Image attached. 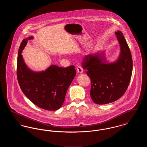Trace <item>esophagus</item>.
I'll return each instance as SVG.
<instances>
[{"label":"esophagus","mask_w":147,"mask_h":147,"mask_svg":"<svg viewBox=\"0 0 147 147\" xmlns=\"http://www.w3.org/2000/svg\"><path fill=\"white\" fill-rule=\"evenodd\" d=\"M77 70L78 73H79V74H82L83 72V68L81 67H80V66H78L77 67Z\"/></svg>","instance_id":"esophagus-1"}]
</instances>
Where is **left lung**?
<instances>
[{"label":"left lung","instance_id":"left-lung-1","mask_svg":"<svg viewBox=\"0 0 147 147\" xmlns=\"http://www.w3.org/2000/svg\"><path fill=\"white\" fill-rule=\"evenodd\" d=\"M121 53L113 63L106 61L104 52H96L85 56L83 69L91 80L90 94L93 101L99 105L116 101L126 92L132 73L133 63L130 49L122 32H115Z\"/></svg>","mask_w":147,"mask_h":147}]
</instances>
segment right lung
Here are the masks:
<instances>
[{
	"mask_svg": "<svg viewBox=\"0 0 147 147\" xmlns=\"http://www.w3.org/2000/svg\"><path fill=\"white\" fill-rule=\"evenodd\" d=\"M21 42L17 62V78L23 93L34 104L43 109L55 111L64 101L67 91L76 75L74 65L66 68L51 65L45 71L35 72L26 66L21 55L28 40Z\"/></svg>",
	"mask_w": 147,
	"mask_h": 147,
	"instance_id": "obj_1",
	"label": "right lung"
}]
</instances>
